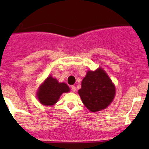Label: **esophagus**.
<instances>
[{"mask_svg": "<svg viewBox=\"0 0 149 149\" xmlns=\"http://www.w3.org/2000/svg\"><path fill=\"white\" fill-rule=\"evenodd\" d=\"M71 90H72V91L73 92H76V87H75L74 85H72V86H71Z\"/></svg>", "mask_w": 149, "mask_h": 149, "instance_id": "34e87169", "label": "esophagus"}]
</instances>
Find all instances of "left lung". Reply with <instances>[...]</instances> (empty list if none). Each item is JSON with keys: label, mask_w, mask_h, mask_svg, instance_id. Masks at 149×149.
I'll list each match as a JSON object with an SVG mask.
<instances>
[{"label": "left lung", "mask_w": 149, "mask_h": 149, "mask_svg": "<svg viewBox=\"0 0 149 149\" xmlns=\"http://www.w3.org/2000/svg\"><path fill=\"white\" fill-rule=\"evenodd\" d=\"M82 102L92 112L106 109L112 102L116 89L107 73L102 69L88 71L78 90Z\"/></svg>", "instance_id": "obj_1"}]
</instances>
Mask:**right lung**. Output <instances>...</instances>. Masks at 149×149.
Masks as SVG:
<instances>
[{
	"instance_id": "obj_1",
	"label": "right lung",
	"mask_w": 149,
	"mask_h": 149,
	"mask_svg": "<svg viewBox=\"0 0 149 149\" xmlns=\"http://www.w3.org/2000/svg\"><path fill=\"white\" fill-rule=\"evenodd\" d=\"M66 83H58L57 80L49 76L40 85L37 92V97L43 105L51 106L57 103L61 94L69 91Z\"/></svg>"
}]
</instances>
